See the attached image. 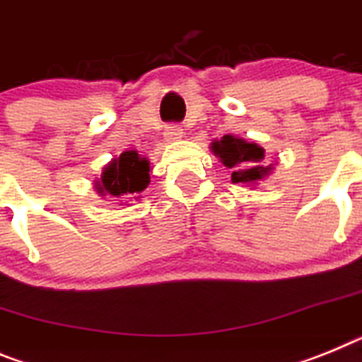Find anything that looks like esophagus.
<instances>
[{
  "label": "esophagus",
  "instance_id": "1",
  "mask_svg": "<svg viewBox=\"0 0 362 362\" xmlns=\"http://www.w3.org/2000/svg\"><path fill=\"white\" fill-rule=\"evenodd\" d=\"M185 135V132L179 126L172 124V126H166L165 129V139L168 141V143H175V141H181Z\"/></svg>",
  "mask_w": 362,
  "mask_h": 362
}]
</instances>
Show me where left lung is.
Listing matches in <instances>:
<instances>
[{
	"instance_id": "1",
	"label": "left lung",
	"mask_w": 362,
	"mask_h": 362,
	"mask_svg": "<svg viewBox=\"0 0 362 362\" xmlns=\"http://www.w3.org/2000/svg\"><path fill=\"white\" fill-rule=\"evenodd\" d=\"M211 150L227 168L233 170L230 181L234 185H245V187H256V185L269 177L273 174L274 165L265 163V150L256 143H247L245 139L236 135H223V137L212 141Z\"/></svg>"
}]
</instances>
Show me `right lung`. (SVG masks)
Instances as JSON below:
<instances>
[{
	"label": "right lung",
	"instance_id": "add662e5",
	"mask_svg": "<svg viewBox=\"0 0 362 362\" xmlns=\"http://www.w3.org/2000/svg\"><path fill=\"white\" fill-rule=\"evenodd\" d=\"M148 185L150 160L139 156L135 150H126L104 166L102 175L95 181V190L98 196L110 197L107 202L129 205V202L141 199V192Z\"/></svg>",
	"mask_w": 362,
	"mask_h": 362
}]
</instances>
